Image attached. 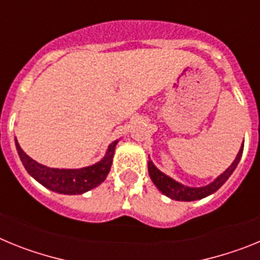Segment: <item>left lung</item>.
I'll use <instances>...</instances> for the list:
<instances>
[{
	"instance_id": "obj_1",
	"label": "left lung",
	"mask_w": 260,
	"mask_h": 260,
	"mask_svg": "<svg viewBox=\"0 0 260 260\" xmlns=\"http://www.w3.org/2000/svg\"><path fill=\"white\" fill-rule=\"evenodd\" d=\"M242 152L243 143L241 144L240 151H238L237 156H236L234 161L231 164V167L226 168V171H224L220 176L216 177L212 182L208 183V185L206 186H201V187L186 186L183 185V183L178 182V181L173 180L172 177L167 176V174L162 173L160 169H157L151 158L148 160V173H150L151 180L155 183V186L158 189V191H161L165 197H168V198L178 202L199 201V199H203L206 198V197H208V195L216 192L225 182H226V180L232 176V173L236 171V168H237L238 162H240L241 157H242ZM148 157H150V156H148Z\"/></svg>"
}]
</instances>
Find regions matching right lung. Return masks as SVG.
<instances>
[{
	"label": "right lung",
	"instance_id": "obj_1",
	"mask_svg": "<svg viewBox=\"0 0 260 260\" xmlns=\"http://www.w3.org/2000/svg\"><path fill=\"white\" fill-rule=\"evenodd\" d=\"M118 142L119 139H117L108 146L107 152L100 161L78 169H68V168L59 169V168H49L47 165L39 164L20 148L17 138H15V147L27 173L32 178H35L39 183L58 194L79 195L95 189L100 183L104 182L112 167L114 150Z\"/></svg>",
	"mask_w": 260,
	"mask_h": 260
}]
</instances>
